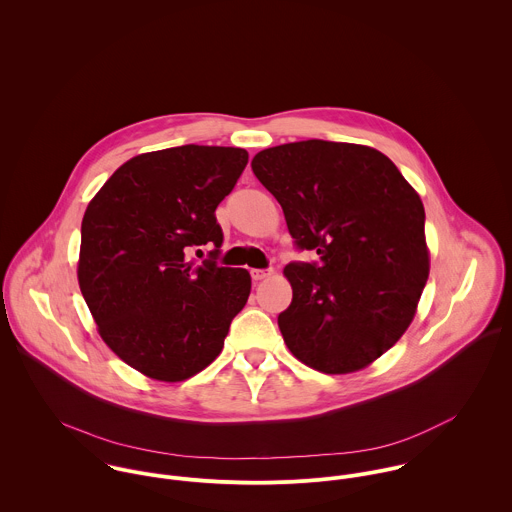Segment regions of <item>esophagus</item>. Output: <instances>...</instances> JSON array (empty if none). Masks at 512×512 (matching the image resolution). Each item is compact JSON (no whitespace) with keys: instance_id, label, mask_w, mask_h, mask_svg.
Masks as SVG:
<instances>
[{"instance_id":"1","label":"esophagus","mask_w":512,"mask_h":512,"mask_svg":"<svg viewBox=\"0 0 512 512\" xmlns=\"http://www.w3.org/2000/svg\"><path fill=\"white\" fill-rule=\"evenodd\" d=\"M250 276H252V280L260 282V280L270 278V276H272V270H250Z\"/></svg>"}]
</instances>
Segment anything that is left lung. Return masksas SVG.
Returning a JSON list of instances; mask_svg holds the SVG:
<instances>
[{"label": "left lung", "mask_w": 512, "mask_h": 512, "mask_svg": "<svg viewBox=\"0 0 512 512\" xmlns=\"http://www.w3.org/2000/svg\"><path fill=\"white\" fill-rule=\"evenodd\" d=\"M299 248L292 303L278 325L293 357L325 374L372 365L410 327L430 276L424 205L378 149L305 140L254 155Z\"/></svg>", "instance_id": "1"}]
</instances>
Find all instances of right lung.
<instances>
[{
    "label": "right lung",
    "mask_w": 512,
    "mask_h": 512,
    "mask_svg": "<svg viewBox=\"0 0 512 512\" xmlns=\"http://www.w3.org/2000/svg\"><path fill=\"white\" fill-rule=\"evenodd\" d=\"M248 163L240 147L181 146L120 165L80 226L78 286L102 341L147 378L181 382L211 365L248 301L244 268L185 252L215 244L220 201Z\"/></svg>",
    "instance_id": "obj_1"
}]
</instances>
